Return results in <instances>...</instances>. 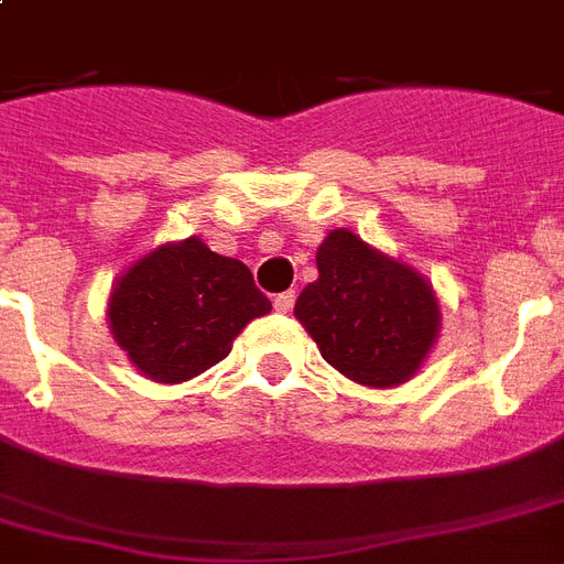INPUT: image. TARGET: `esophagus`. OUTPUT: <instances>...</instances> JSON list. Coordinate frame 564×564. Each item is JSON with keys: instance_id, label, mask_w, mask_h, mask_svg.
I'll return each mask as SVG.
<instances>
[{"instance_id": "34e87169", "label": "esophagus", "mask_w": 564, "mask_h": 564, "mask_svg": "<svg viewBox=\"0 0 564 564\" xmlns=\"http://www.w3.org/2000/svg\"><path fill=\"white\" fill-rule=\"evenodd\" d=\"M292 307H295V292L286 290L281 292V295H274V310H278V313H290Z\"/></svg>"}]
</instances>
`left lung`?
<instances>
[{"instance_id":"8db88e82","label":"left lung","mask_w":564,"mask_h":564,"mask_svg":"<svg viewBox=\"0 0 564 564\" xmlns=\"http://www.w3.org/2000/svg\"><path fill=\"white\" fill-rule=\"evenodd\" d=\"M318 278L295 301V318L318 351L354 383H406L438 339V301L427 278L386 257L348 228L316 251Z\"/></svg>"}]
</instances>
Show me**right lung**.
<instances>
[{"label":"right lung","instance_id":"obj_1","mask_svg":"<svg viewBox=\"0 0 564 564\" xmlns=\"http://www.w3.org/2000/svg\"><path fill=\"white\" fill-rule=\"evenodd\" d=\"M269 310L246 263L189 237L128 265L110 292L108 322L140 375L184 383L225 360L242 327Z\"/></svg>","mask_w":564,"mask_h":564}]
</instances>
